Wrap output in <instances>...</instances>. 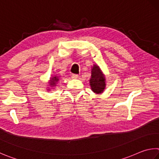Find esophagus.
Returning a JSON list of instances; mask_svg holds the SVG:
<instances>
[{
	"label": "esophagus",
	"instance_id": "34e87169",
	"mask_svg": "<svg viewBox=\"0 0 159 159\" xmlns=\"http://www.w3.org/2000/svg\"><path fill=\"white\" fill-rule=\"evenodd\" d=\"M79 75L78 74H72L71 75V78L72 79H79Z\"/></svg>",
	"mask_w": 159,
	"mask_h": 159
}]
</instances>
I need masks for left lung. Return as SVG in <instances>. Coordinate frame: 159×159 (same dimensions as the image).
<instances>
[{"label": "left lung", "mask_w": 159, "mask_h": 159, "mask_svg": "<svg viewBox=\"0 0 159 159\" xmlns=\"http://www.w3.org/2000/svg\"><path fill=\"white\" fill-rule=\"evenodd\" d=\"M92 76L89 80L90 86L92 89L96 93L99 94L102 92L105 88V78L101 71L99 67L97 65H94L92 68Z\"/></svg>", "instance_id": "1"}]
</instances>
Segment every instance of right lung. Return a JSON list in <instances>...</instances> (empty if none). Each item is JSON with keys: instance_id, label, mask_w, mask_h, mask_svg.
<instances>
[{"instance_id": "obj_1", "label": "right lung", "mask_w": 159, "mask_h": 159, "mask_svg": "<svg viewBox=\"0 0 159 159\" xmlns=\"http://www.w3.org/2000/svg\"><path fill=\"white\" fill-rule=\"evenodd\" d=\"M58 77L57 76H54L53 78H51V82H50V85L51 86V87H53V86H55L56 85V82L58 81Z\"/></svg>"}]
</instances>
